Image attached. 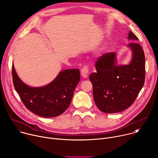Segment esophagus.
I'll return each instance as SVG.
<instances>
[{"label": "esophagus", "instance_id": "esophagus-1", "mask_svg": "<svg viewBox=\"0 0 158 158\" xmlns=\"http://www.w3.org/2000/svg\"><path fill=\"white\" fill-rule=\"evenodd\" d=\"M89 73V67H88L87 65L84 66V67H82V69L81 70V76H82V77H84V78H86V77L88 76Z\"/></svg>", "mask_w": 158, "mask_h": 158}]
</instances>
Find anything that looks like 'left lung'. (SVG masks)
Listing matches in <instances>:
<instances>
[{
  "label": "left lung",
  "mask_w": 158,
  "mask_h": 158,
  "mask_svg": "<svg viewBox=\"0 0 158 158\" xmlns=\"http://www.w3.org/2000/svg\"><path fill=\"white\" fill-rule=\"evenodd\" d=\"M128 44L132 52L129 64L118 65L116 52L106 53L96 62V73L89 76L93 86L94 102L105 113L123 111L136 100L145 81V56L136 41L138 38L129 31Z\"/></svg>",
  "instance_id": "1"
}]
</instances>
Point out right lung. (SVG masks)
I'll return each mask as SVG.
<instances>
[{"label": "right lung", "mask_w": 158, "mask_h": 158, "mask_svg": "<svg viewBox=\"0 0 158 158\" xmlns=\"http://www.w3.org/2000/svg\"><path fill=\"white\" fill-rule=\"evenodd\" d=\"M12 72L13 84L22 102L33 113L44 118L58 116L69 107L80 81L79 69H71L60 71L46 85L32 87L20 79L13 64Z\"/></svg>", "instance_id": "add662e5"}]
</instances>
